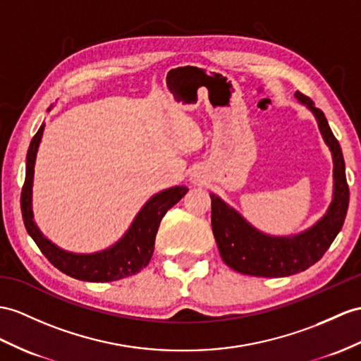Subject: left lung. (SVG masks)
Returning a JSON list of instances; mask_svg holds the SVG:
<instances>
[{"instance_id": "left-lung-1", "label": "left lung", "mask_w": 361, "mask_h": 361, "mask_svg": "<svg viewBox=\"0 0 361 361\" xmlns=\"http://www.w3.org/2000/svg\"><path fill=\"white\" fill-rule=\"evenodd\" d=\"M295 98L314 113L320 133L332 153L334 199L326 214L310 230L293 237H272L257 231L221 197L209 195L211 226L219 252L226 265L240 274L272 279L302 272L323 257L345 222L349 187L340 144L323 111L300 92H295Z\"/></svg>"}]
</instances>
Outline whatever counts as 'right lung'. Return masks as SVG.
<instances>
[{
  "mask_svg": "<svg viewBox=\"0 0 361 361\" xmlns=\"http://www.w3.org/2000/svg\"><path fill=\"white\" fill-rule=\"evenodd\" d=\"M42 131L44 124L33 136L27 159H25V180L21 191V213L25 230L51 265L73 279L84 280V282H113V280L137 274L150 263L154 251L156 233L159 230L162 217L187 195L188 188L183 185L173 187L154 195L139 211L124 237L111 248L93 254L67 252L46 239L33 221V173Z\"/></svg>",
  "mask_w": 361,
  "mask_h": 361,
  "instance_id": "add662e5",
  "label": "right lung"
}]
</instances>
